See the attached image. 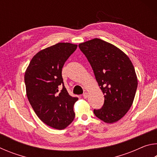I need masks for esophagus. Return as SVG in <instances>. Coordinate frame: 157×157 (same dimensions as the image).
I'll return each mask as SVG.
<instances>
[{
  "mask_svg": "<svg viewBox=\"0 0 157 157\" xmlns=\"http://www.w3.org/2000/svg\"><path fill=\"white\" fill-rule=\"evenodd\" d=\"M87 97H88V94H87V93H84L83 94V98L84 99H86V98H87Z\"/></svg>",
  "mask_w": 157,
  "mask_h": 157,
  "instance_id": "34e87169",
  "label": "esophagus"
}]
</instances>
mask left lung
<instances>
[{"label": "left lung", "instance_id": "8db88e82", "mask_svg": "<svg viewBox=\"0 0 157 157\" xmlns=\"http://www.w3.org/2000/svg\"><path fill=\"white\" fill-rule=\"evenodd\" d=\"M105 95V102L95 116L107 123L118 121L132 107L138 79L128 56L118 48L100 39L79 44Z\"/></svg>", "mask_w": 157, "mask_h": 157}]
</instances>
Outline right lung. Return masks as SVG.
<instances>
[{"mask_svg": "<svg viewBox=\"0 0 157 157\" xmlns=\"http://www.w3.org/2000/svg\"><path fill=\"white\" fill-rule=\"evenodd\" d=\"M78 45L58 43L34 55L26 69V94L39 119L47 125L63 129L75 118L73 106L78 100L68 94L63 84V64Z\"/></svg>", "mask_w": 157, "mask_h": 157, "instance_id": "obj_1", "label": "right lung"}]
</instances>
